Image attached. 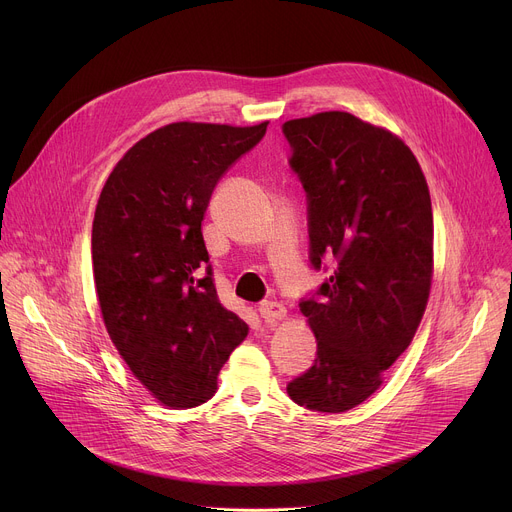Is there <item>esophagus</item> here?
I'll return each mask as SVG.
<instances>
[{"label":"esophagus","instance_id":"esophagus-1","mask_svg":"<svg viewBox=\"0 0 512 512\" xmlns=\"http://www.w3.org/2000/svg\"><path fill=\"white\" fill-rule=\"evenodd\" d=\"M257 312L263 320L271 322V320H281L285 316V308L279 304V302H271V300H265L257 306Z\"/></svg>","mask_w":512,"mask_h":512}]
</instances>
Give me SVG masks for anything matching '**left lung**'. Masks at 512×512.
I'll list each match as a JSON object with an SVG mask.
<instances>
[{"label": "left lung", "mask_w": 512, "mask_h": 512, "mask_svg": "<svg viewBox=\"0 0 512 512\" xmlns=\"http://www.w3.org/2000/svg\"><path fill=\"white\" fill-rule=\"evenodd\" d=\"M308 200L310 263L330 277L300 300L312 367L287 383L298 405L342 413L369 399L411 344L427 306L433 214L407 145L344 111L281 125Z\"/></svg>", "instance_id": "left-lung-1"}]
</instances>
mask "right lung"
Returning a JSON list of instances; mask_svg holds the SVG:
<instances>
[{"label":"right lung","mask_w":512,"mask_h":512,"mask_svg":"<svg viewBox=\"0 0 512 512\" xmlns=\"http://www.w3.org/2000/svg\"><path fill=\"white\" fill-rule=\"evenodd\" d=\"M253 127L170 123L107 178L93 221V273L107 332L131 373L168 407L216 393L249 328L216 294L202 239L210 196L263 139Z\"/></svg>","instance_id":"add662e5"}]
</instances>
